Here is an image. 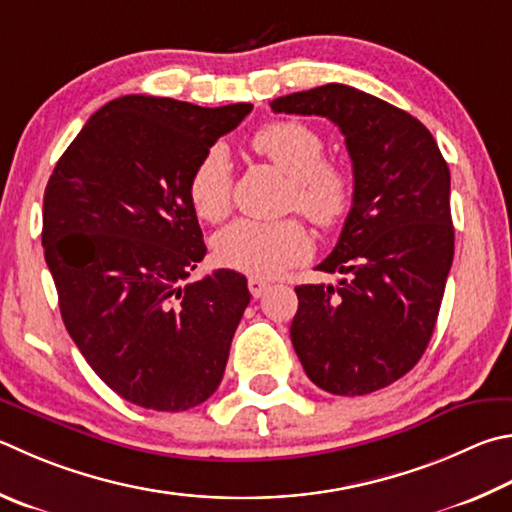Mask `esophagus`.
I'll return each instance as SVG.
<instances>
[{
    "label": "esophagus",
    "instance_id": "obj_1",
    "mask_svg": "<svg viewBox=\"0 0 512 512\" xmlns=\"http://www.w3.org/2000/svg\"><path fill=\"white\" fill-rule=\"evenodd\" d=\"M268 286L271 284L262 280V277H248V291L253 297H262L268 291Z\"/></svg>",
    "mask_w": 512,
    "mask_h": 512
}]
</instances>
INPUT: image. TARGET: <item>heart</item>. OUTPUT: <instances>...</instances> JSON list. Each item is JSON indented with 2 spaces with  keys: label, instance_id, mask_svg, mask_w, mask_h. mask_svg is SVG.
<instances>
[{
  "label": "heart",
  "instance_id": "b5f03b06",
  "mask_svg": "<svg viewBox=\"0 0 512 512\" xmlns=\"http://www.w3.org/2000/svg\"><path fill=\"white\" fill-rule=\"evenodd\" d=\"M253 150L291 176L288 206L297 208L315 226L333 228L353 206V176L345 165L324 161V138L302 120H275L250 138ZM188 199L203 221L224 219L232 206V165L224 145H212L192 167ZM311 235L297 219H239L215 239V255L241 273L273 277L311 255Z\"/></svg>",
  "mask_w": 512,
  "mask_h": 512
}]
</instances>
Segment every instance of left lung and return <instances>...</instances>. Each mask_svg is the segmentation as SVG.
Returning a JSON list of instances; mask_svg holds the SVG:
<instances>
[{
  "mask_svg": "<svg viewBox=\"0 0 512 512\" xmlns=\"http://www.w3.org/2000/svg\"><path fill=\"white\" fill-rule=\"evenodd\" d=\"M275 114L340 127L353 165V206L318 266L347 280L295 288L293 349L315 385L365 396L421 360L454 257L450 170L421 120L349 85L297 91Z\"/></svg>",
  "mask_w": 512,
  "mask_h": 512,
  "instance_id": "left-lung-1",
  "label": "left lung"
}]
</instances>
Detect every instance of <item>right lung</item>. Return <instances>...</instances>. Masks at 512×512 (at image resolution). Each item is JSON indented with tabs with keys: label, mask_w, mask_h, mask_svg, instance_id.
Listing matches in <instances>:
<instances>
[{
	"label": "right lung",
	"mask_w": 512,
	"mask_h": 512,
	"mask_svg": "<svg viewBox=\"0 0 512 512\" xmlns=\"http://www.w3.org/2000/svg\"><path fill=\"white\" fill-rule=\"evenodd\" d=\"M250 109L116 98L44 190L42 246L64 327L89 367L145 410H190L224 378L250 293L228 268L188 282L206 255L188 179Z\"/></svg>",
	"instance_id": "1"
}]
</instances>
